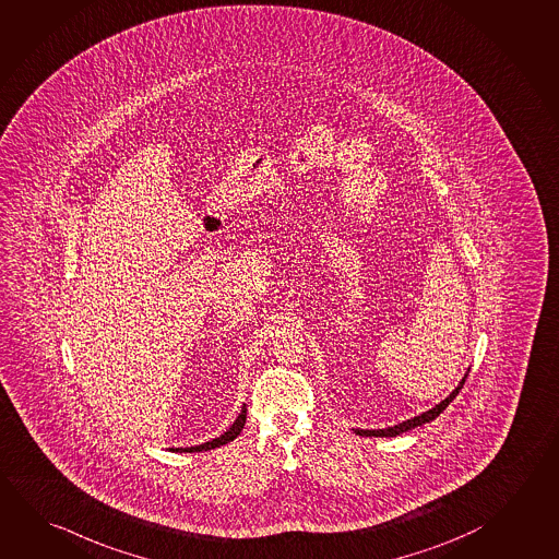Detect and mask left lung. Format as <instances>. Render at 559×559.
Segmentation results:
<instances>
[{
  "label": "left lung",
  "instance_id": "obj_1",
  "mask_svg": "<svg viewBox=\"0 0 559 559\" xmlns=\"http://www.w3.org/2000/svg\"><path fill=\"white\" fill-rule=\"evenodd\" d=\"M467 374L463 376V380L459 382V386L445 397V400H441L436 407H431V409H427L424 414H419V416L412 417V419H406V421H402V424H397L394 427H386V429H355L356 436L362 437H396L400 433H404V431H409V429H414V427L424 426V424H429V421H433L443 409H445L455 397H457L459 392H461V388L465 384V380H467Z\"/></svg>",
  "mask_w": 559,
  "mask_h": 559
}]
</instances>
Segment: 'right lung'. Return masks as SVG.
<instances>
[{
	"label": "right lung",
	"instance_id": "obj_1",
	"mask_svg": "<svg viewBox=\"0 0 559 559\" xmlns=\"http://www.w3.org/2000/svg\"><path fill=\"white\" fill-rule=\"evenodd\" d=\"M243 424H246V406H242L240 416L236 417V421H234L228 431H224L223 436L216 437L213 441H206L203 445L175 447L171 451H179V453H197V451H209V449H214V447L226 445V443H230L236 437L240 436Z\"/></svg>",
	"mask_w": 559,
	"mask_h": 559
}]
</instances>
